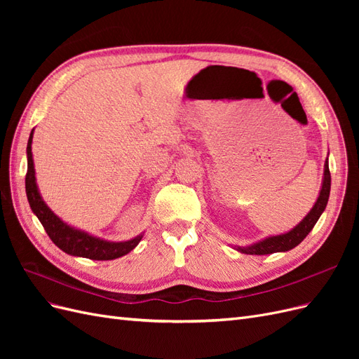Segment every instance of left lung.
I'll return each mask as SVG.
<instances>
[{
    "label": "left lung",
    "mask_w": 359,
    "mask_h": 359,
    "mask_svg": "<svg viewBox=\"0 0 359 359\" xmlns=\"http://www.w3.org/2000/svg\"><path fill=\"white\" fill-rule=\"evenodd\" d=\"M330 190H331V173H330L328 158H327L323 168V180H322V187L319 191L318 201L314 202L310 212L304 217V219L293 227V229H290L286 233L268 236L265 240H260L255 244H250L245 247L235 245L233 248L244 255H271V253H278V252H289V250L295 248L304 238L310 233L314 224L318 223L319 217L322 215L325 208H327V203L330 199Z\"/></svg>",
    "instance_id": "8db88e82"
}]
</instances>
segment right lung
<instances>
[{
    "instance_id": "add662e5",
    "label": "right lung",
    "mask_w": 359,
    "mask_h": 359,
    "mask_svg": "<svg viewBox=\"0 0 359 359\" xmlns=\"http://www.w3.org/2000/svg\"><path fill=\"white\" fill-rule=\"evenodd\" d=\"M32 135H34V128H32L27 145L28 169L25 177V191L32 212L37 215V219L40 220L43 227H45V231L53 241V244L61 248L64 253L93 260H112L132 252V250L140 243V240H142L144 233H139L137 236L132 238V240L128 241H107L103 240V238L90 235L88 232L76 229V227L64 223L45 203L36 182L34 160H32L31 151Z\"/></svg>"
}]
</instances>
